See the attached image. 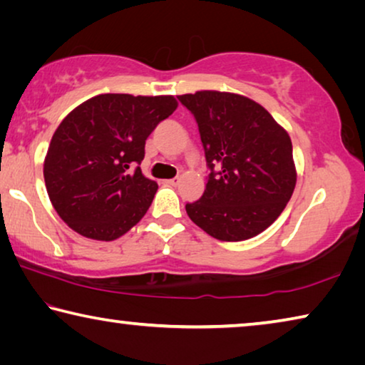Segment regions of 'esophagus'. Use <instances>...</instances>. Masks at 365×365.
I'll list each match as a JSON object with an SVG mask.
<instances>
[{
    "instance_id": "esophagus-1",
    "label": "esophagus",
    "mask_w": 365,
    "mask_h": 365,
    "mask_svg": "<svg viewBox=\"0 0 365 365\" xmlns=\"http://www.w3.org/2000/svg\"><path fill=\"white\" fill-rule=\"evenodd\" d=\"M168 183H169V185H178V183H180V177L170 178V180H168Z\"/></svg>"
}]
</instances>
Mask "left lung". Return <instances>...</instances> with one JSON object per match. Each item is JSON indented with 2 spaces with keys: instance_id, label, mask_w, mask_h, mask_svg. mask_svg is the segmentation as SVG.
Segmentation results:
<instances>
[{
  "instance_id": "8db88e82",
  "label": "left lung",
  "mask_w": 365,
  "mask_h": 365,
  "mask_svg": "<svg viewBox=\"0 0 365 365\" xmlns=\"http://www.w3.org/2000/svg\"><path fill=\"white\" fill-rule=\"evenodd\" d=\"M200 128L211 174L188 217L220 242H243L270 227L296 185L288 132L243 95L202 90L180 95Z\"/></svg>"
}]
</instances>
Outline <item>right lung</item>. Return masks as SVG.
<instances>
[{
  "label": "right lung",
  "instance_id": "add662e5",
  "mask_svg": "<svg viewBox=\"0 0 365 365\" xmlns=\"http://www.w3.org/2000/svg\"><path fill=\"white\" fill-rule=\"evenodd\" d=\"M177 106L170 95L104 93L64 117L43 177L53 207L72 230L113 242L138 224L158 191L140 169L145 141Z\"/></svg>",
  "mask_w": 365,
  "mask_h": 365
}]
</instances>
